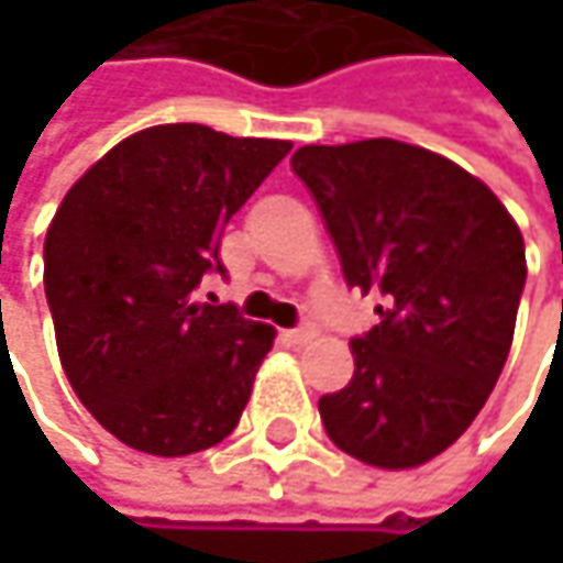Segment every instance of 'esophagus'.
<instances>
[{"instance_id": "obj_1", "label": "esophagus", "mask_w": 563, "mask_h": 563, "mask_svg": "<svg viewBox=\"0 0 563 563\" xmlns=\"http://www.w3.org/2000/svg\"><path fill=\"white\" fill-rule=\"evenodd\" d=\"M312 335H316V332H312L309 325H299V329H286V332H283V339L292 342V345H302V342H309Z\"/></svg>"}]
</instances>
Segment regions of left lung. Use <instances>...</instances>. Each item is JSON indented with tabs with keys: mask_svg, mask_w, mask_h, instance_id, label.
Listing matches in <instances>:
<instances>
[{
	"mask_svg": "<svg viewBox=\"0 0 563 563\" xmlns=\"http://www.w3.org/2000/svg\"><path fill=\"white\" fill-rule=\"evenodd\" d=\"M342 274L382 322L352 339L355 375L319 397L329 440L378 470H410L463 437L493 394L525 289L506 205L456 163L397 140L302 146Z\"/></svg>",
	"mask_w": 563,
	"mask_h": 563,
	"instance_id": "1",
	"label": "left lung"
}]
</instances>
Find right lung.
Wrapping results in <instances>:
<instances>
[{
    "label": "right lung",
    "instance_id": "obj_1",
    "mask_svg": "<svg viewBox=\"0 0 563 563\" xmlns=\"http://www.w3.org/2000/svg\"><path fill=\"white\" fill-rule=\"evenodd\" d=\"M289 150L166 123L117 143L64 195L45 238L57 355L120 443L188 456L238 427L277 332L198 302V283L224 274V224Z\"/></svg>",
    "mask_w": 563,
    "mask_h": 563
}]
</instances>
